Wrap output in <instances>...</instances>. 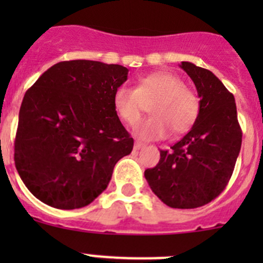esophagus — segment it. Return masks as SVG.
I'll use <instances>...</instances> for the list:
<instances>
[{
    "mask_svg": "<svg viewBox=\"0 0 263 263\" xmlns=\"http://www.w3.org/2000/svg\"><path fill=\"white\" fill-rule=\"evenodd\" d=\"M142 147H145V144H142V142H140V141L135 142V145H134L135 150H140V148H142Z\"/></svg>",
    "mask_w": 263,
    "mask_h": 263,
    "instance_id": "esophagus-1",
    "label": "esophagus"
}]
</instances>
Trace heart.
<instances>
[{"label": "heart", "mask_w": 263, "mask_h": 263, "mask_svg": "<svg viewBox=\"0 0 263 263\" xmlns=\"http://www.w3.org/2000/svg\"><path fill=\"white\" fill-rule=\"evenodd\" d=\"M153 100L151 117L140 122L134 132L145 141L161 140L173 129L174 134L188 131L200 113V100L193 90L176 73L158 71L137 80L136 87L121 85L113 94V108L119 118L134 126L142 113V102Z\"/></svg>", "instance_id": "b5f03b06"}]
</instances>
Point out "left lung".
I'll return each mask as SVG.
<instances>
[{"instance_id":"obj_1","label":"left lung","mask_w":263,"mask_h":263,"mask_svg":"<svg viewBox=\"0 0 263 263\" xmlns=\"http://www.w3.org/2000/svg\"><path fill=\"white\" fill-rule=\"evenodd\" d=\"M192 79L200 113L191 131L171 150H160V160L145 171L153 192L173 209L206 205L224 191L242 146V129L232 92L206 68L182 62Z\"/></svg>"}]
</instances>
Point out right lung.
<instances>
[{
    "instance_id": "1",
    "label": "right lung",
    "mask_w": 263,
    "mask_h": 263,
    "mask_svg": "<svg viewBox=\"0 0 263 263\" xmlns=\"http://www.w3.org/2000/svg\"><path fill=\"white\" fill-rule=\"evenodd\" d=\"M121 65L75 60L48 68L25 92L18 113L15 165L38 200L61 210L91 203L134 139L113 108L127 80Z\"/></svg>"
}]
</instances>
